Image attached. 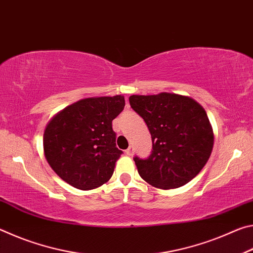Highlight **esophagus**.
Masks as SVG:
<instances>
[{
	"label": "esophagus",
	"instance_id": "34e87169",
	"mask_svg": "<svg viewBox=\"0 0 253 253\" xmlns=\"http://www.w3.org/2000/svg\"><path fill=\"white\" fill-rule=\"evenodd\" d=\"M125 153H126V155H128V156H131L132 154H134V147H132V146H129V147H128V148L126 149Z\"/></svg>",
	"mask_w": 253,
	"mask_h": 253
}]
</instances>
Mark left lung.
<instances>
[{
	"instance_id": "left-lung-1",
	"label": "left lung",
	"mask_w": 253,
	"mask_h": 253,
	"mask_svg": "<svg viewBox=\"0 0 253 253\" xmlns=\"http://www.w3.org/2000/svg\"><path fill=\"white\" fill-rule=\"evenodd\" d=\"M129 104L152 135L151 155L134 157L140 177L162 190L193 179L209 161L214 142L203 107L190 97L169 92L132 95Z\"/></svg>"
}]
</instances>
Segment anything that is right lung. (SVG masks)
<instances>
[{
  "label": "right lung",
  "instance_id": "add662e5",
  "mask_svg": "<svg viewBox=\"0 0 253 253\" xmlns=\"http://www.w3.org/2000/svg\"><path fill=\"white\" fill-rule=\"evenodd\" d=\"M125 99L87 98L54 116L43 135L44 155L59 177L79 190H92L109 181L123 154L116 147L113 121Z\"/></svg>",
  "mask_w": 253,
  "mask_h": 253
}]
</instances>
